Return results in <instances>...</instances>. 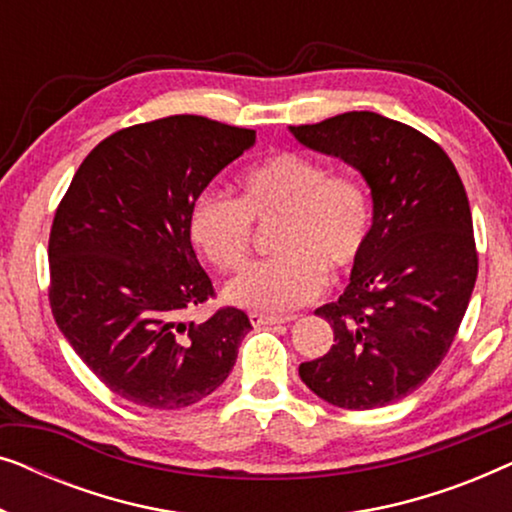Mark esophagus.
<instances>
[{"label": "esophagus", "mask_w": 512, "mask_h": 512, "mask_svg": "<svg viewBox=\"0 0 512 512\" xmlns=\"http://www.w3.org/2000/svg\"><path fill=\"white\" fill-rule=\"evenodd\" d=\"M249 321L254 326H275L293 321V317H277V314H263V312H249Z\"/></svg>", "instance_id": "esophagus-1"}]
</instances>
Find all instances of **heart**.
Returning <instances> with one entry per match:
<instances>
[{
	"mask_svg": "<svg viewBox=\"0 0 512 512\" xmlns=\"http://www.w3.org/2000/svg\"><path fill=\"white\" fill-rule=\"evenodd\" d=\"M277 256L251 265L226 286L233 305L286 312L326 289L328 272L345 277L366 249L373 202L354 174H333L319 158L277 151L237 177V200L202 193L188 209V237L209 265L240 270L251 254L254 226L272 223Z\"/></svg>",
	"mask_w": 512,
	"mask_h": 512,
	"instance_id": "obj_1",
	"label": "heart"
}]
</instances>
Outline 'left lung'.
Here are the masks:
<instances>
[{"label":"left lung","mask_w":512,"mask_h":512,"mask_svg":"<svg viewBox=\"0 0 512 512\" xmlns=\"http://www.w3.org/2000/svg\"><path fill=\"white\" fill-rule=\"evenodd\" d=\"M289 130L359 170L373 195V226L345 293L314 312L335 345L300 363V380L347 410L401 401L445 359L478 277L457 167L433 139L373 111Z\"/></svg>","instance_id":"1"}]
</instances>
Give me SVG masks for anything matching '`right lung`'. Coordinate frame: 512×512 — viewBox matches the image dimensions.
I'll return each mask as SVG.
<instances>
[{
	"label": "right lung",
	"mask_w": 512,
	"mask_h": 512,
	"mask_svg": "<svg viewBox=\"0 0 512 512\" xmlns=\"http://www.w3.org/2000/svg\"><path fill=\"white\" fill-rule=\"evenodd\" d=\"M256 132L202 116L118 130L88 153L55 212L48 300L81 361L125 401L179 410L212 394L235 366L249 317L221 307L188 237V209Z\"/></svg>",
	"instance_id": "right-lung-1"
}]
</instances>
